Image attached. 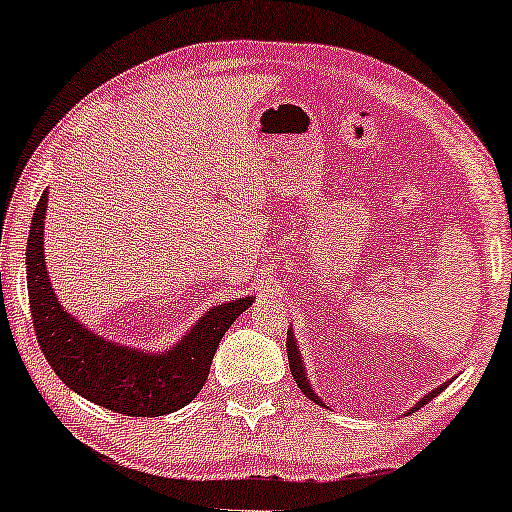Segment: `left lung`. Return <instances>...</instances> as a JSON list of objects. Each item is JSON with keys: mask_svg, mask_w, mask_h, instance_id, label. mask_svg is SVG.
Masks as SVG:
<instances>
[{"mask_svg": "<svg viewBox=\"0 0 512 512\" xmlns=\"http://www.w3.org/2000/svg\"><path fill=\"white\" fill-rule=\"evenodd\" d=\"M286 354H289V366H291V375H293V380H296V384H298V389L303 391V394L307 396V398H312L314 403H319L321 405V398L314 394V389L310 387V382H307V377H305V368H303V361H300V354H298V345H296V340H293V333L289 331L286 333ZM447 387V384H443V387H438V389H433L429 396H424L422 401H419L415 408L412 410H419L422 408V405H426L431 401V398H436L440 391H443Z\"/></svg>", "mask_w": 512, "mask_h": 512, "instance_id": "1", "label": "left lung"}]
</instances>
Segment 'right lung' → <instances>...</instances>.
<instances>
[{"instance_id": "1", "label": "right lung", "mask_w": 512, "mask_h": 512, "mask_svg": "<svg viewBox=\"0 0 512 512\" xmlns=\"http://www.w3.org/2000/svg\"><path fill=\"white\" fill-rule=\"evenodd\" d=\"M46 205L48 191L32 216L25 265L34 333L55 375L79 396L125 417H160L184 408L205 387L216 347L254 296L214 307L165 354L118 345L83 326L53 293L44 265Z\"/></svg>"}]
</instances>
